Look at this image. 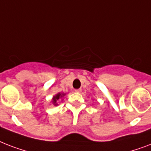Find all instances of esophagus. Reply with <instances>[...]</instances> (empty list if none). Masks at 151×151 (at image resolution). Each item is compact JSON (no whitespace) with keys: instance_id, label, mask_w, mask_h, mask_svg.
<instances>
[{"instance_id":"1","label":"esophagus","mask_w":151,"mask_h":151,"mask_svg":"<svg viewBox=\"0 0 151 151\" xmlns=\"http://www.w3.org/2000/svg\"><path fill=\"white\" fill-rule=\"evenodd\" d=\"M74 92H78V93H79V92H81V88H78V89H75V90H74Z\"/></svg>"}]
</instances>
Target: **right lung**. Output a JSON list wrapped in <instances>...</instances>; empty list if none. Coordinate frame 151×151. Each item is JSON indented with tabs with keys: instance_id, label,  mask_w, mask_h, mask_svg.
I'll list each match as a JSON object with an SVG mask.
<instances>
[{
	"instance_id": "obj_1",
	"label": "right lung",
	"mask_w": 151,
	"mask_h": 151,
	"mask_svg": "<svg viewBox=\"0 0 151 151\" xmlns=\"http://www.w3.org/2000/svg\"><path fill=\"white\" fill-rule=\"evenodd\" d=\"M65 95H66L65 93H58V94L55 95V96H53V98H52V103H53V105H58V101H59V99H60V98H62L63 96H64Z\"/></svg>"
}]
</instances>
